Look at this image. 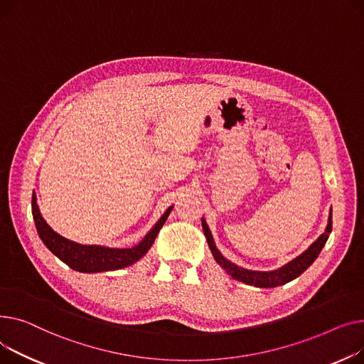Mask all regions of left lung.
Masks as SVG:
<instances>
[{
  "label": "left lung",
  "mask_w": 364,
  "mask_h": 364,
  "mask_svg": "<svg viewBox=\"0 0 364 364\" xmlns=\"http://www.w3.org/2000/svg\"><path fill=\"white\" fill-rule=\"evenodd\" d=\"M201 225H203V230H204V235L207 238L213 257H215L218 264L229 276H232L233 279H237L240 282L257 287V288H274V287H281V285H285V284L294 281L295 277H298L303 272H306L313 264V262L318 257L320 251H322V248L325 247V244L329 238V233L332 232V208L329 210V218H328V225H326L325 232L320 235V237L303 254L298 255V257H295L294 260H291L289 263L284 264L279 269L269 270V272L244 269L238 264L232 263L230 260H228L225 255L218 250L215 238H213L211 230L204 218L201 219Z\"/></svg>",
  "instance_id": "1"
}]
</instances>
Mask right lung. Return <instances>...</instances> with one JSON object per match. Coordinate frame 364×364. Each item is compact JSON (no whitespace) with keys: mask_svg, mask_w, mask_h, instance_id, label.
I'll return each instance as SVG.
<instances>
[{"mask_svg":"<svg viewBox=\"0 0 364 364\" xmlns=\"http://www.w3.org/2000/svg\"><path fill=\"white\" fill-rule=\"evenodd\" d=\"M173 205H170L163 216L157 220V223L148 230V233L141 240L139 244L131 248H112L105 245H85L68 238L61 237L42 218L39 207L36 204L35 192L32 194V216L35 220V226L38 230L39 238L46 247L57 257L66 263L70 269L82 273H98V272H110L132 266L138 260H141L146 251L151 248L154 240L163 225L166 223L170 211Z\"/></svg>","mask_w":364,"mask_h":364,"instance_id":"right-lung-1","label":"right lung"}]
</instances>
